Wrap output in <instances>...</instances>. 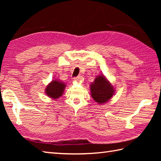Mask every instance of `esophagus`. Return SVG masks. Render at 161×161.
Returning a JSON list of instances; mask_svg holds the SVG:
<instances>
[{
    "label": "esophagus",
    "mask_w": 161,
    "mask_h": 161,
    "mask_svg": "<svg viewBox=\"0 0 161 161\" xmlns=\"http://www.w3.org/2000/svg\"><path fill=\"white\" fill-rule=\"evenodd\" d=\"M73 80L75 81H80L81 80V76H78V77H74Z\"/></svg>",
    "instance_id": "1"
}]
</instances>
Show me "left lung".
Wrapping results in <instances>:
<instances>
[{
	"label": "left lung",
	"mask_w": 161,
	"mask_h": 161,
	"mask_svg": "<svg viewBox=\"0 0 161 161\" xmlns=\"http://www.w3.org/2000/svg\"><path fill=\"white\" fill-rule=\"evenodd\" d=\"M90 90L91 97L100 104L107 102L115 93L114 87L102 75L95 78L93 82L91 84Z\"/></svg>",
	"instance_id": "left-lung-1"
}]
</instances>
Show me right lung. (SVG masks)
<instances>
[{"instance_id": "1", "label": "right lung", "mask_w": 161, "mask_h": 161, "mask_svg": "<svg viewBox=\"0 0 161 161\" xmlns=\"http://www.w3.org/2000/svg\"><path fill=\"white\" fill-rule=\"evenodd\" d=\"M66 85L63 81L54 80L47 85L45 93L50 98L55 100L63 95Z\"/></svg>"}]
</instances>
